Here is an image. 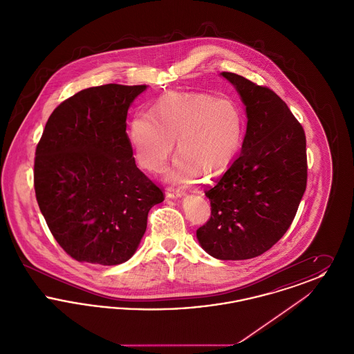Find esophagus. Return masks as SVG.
Listing matches in <instances>:
<instances>
[{"label":"esophagus","instance_id":"34e87169","mask_svg":"<svg viewBox=\"0 0 354 354\" xmlns=\"http://www.w3.org/2000/svg\"><path fill=\"white\" fill-rule=\"evenodd\" d=\"M185 192L180 188H167V196L169 199H179V198H183Z\"/></svg>","mask_w":354,"mask_h":354}]
</instances>
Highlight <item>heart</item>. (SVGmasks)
Segmentation results:
<instances>
[{
	"mask_svg": "<svg viewBox=\"0 0 354 354\" xmlns=\"http://www.w3.org/2000/svg\"><path fill=\"white\" fill-rule=\"evenodd\" d=\"M244 115L231 98L199 93H167L129 124V138L140 167L150 172L166 169L176 140V159L169 180L194 183L199 175L220 174L239 151Z\"/></svg>",
	"mask_w": 354,
	"mask_h": 354,
	"instance_id": "obj_1",
	"label": "heart"
}]
</instances>
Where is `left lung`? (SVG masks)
<instances>
[{
    "mask_svg": "<svg viewBox=\"0 0 354 354\" xmlns=\"http://www.w3.org/2000/svg\"><path fill=\"white\" fill-rule=\"evenodd\" d=\"M245 106L240 155L204 191L211 218L196 231L203 250L219 260L267 252L288 231L306 188L303 126L276 93L235 73H220Z\"/></svg>",
    "mask_w": 354,
    "mask_h": 354,
    "instance_id": "obj_1",
    "label": "left lung"
}]
</instances>
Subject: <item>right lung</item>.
<instances>
[{
	"instance_id": "add662e5",
	"label": "right lung",
	"mask_w": 354,
	"mask_h": 354,
	"mask_svg": "<svg viewBox=\"0 0 354 354\" xmlns=\"http://www.w3.org/2000/svg\"><path fill=\"white\" fill-rule=\"evenodd\" d=\"M146 84L88 87L62 102L35 150L34 188L57 243L81 263L127 261L165 201L136 167L127 111Z\"/></svg>"
}]
</instances>
